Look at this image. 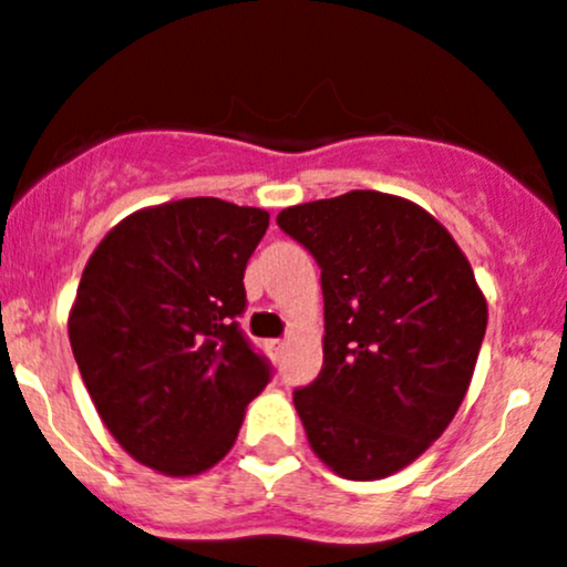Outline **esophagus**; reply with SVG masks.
Returning <instances> with one entry per match:
<instances>
[{
  "label": "esophagus",
  "mask_w": 567,
  "mask_h": 567,
  "mask_svg": "<svg viewBox=\"0 0 567 567\" xmlns=\"http://www.w3.org/2000/svg\"><path fill=\"white\" fill-rule=\"evenodd\" d=\"M268 352H271L274 358H279L285 352V341H268Z\"/></svg>",
  "instance_id": "1"
}]
</instances>
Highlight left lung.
Masks as SVG:
<instances>
[{
  "instance_id": "1",
  "label": "left lung",
  "mask_w": 567,
  "mask_h": 567,
  "mask_svg": "<svg viewBox=\"0 0 567 567\" xmlns=\"http://www.w3.org/2000/svg\"><path fill=\"white\" fill-rule=\"evenodd\" d=\"M324 290V367L293 405L316 456L349 481L409 467L456 416L486 332L473 266L431 212L352 189L288 206Z\"/></svg>"
}]
</instances>
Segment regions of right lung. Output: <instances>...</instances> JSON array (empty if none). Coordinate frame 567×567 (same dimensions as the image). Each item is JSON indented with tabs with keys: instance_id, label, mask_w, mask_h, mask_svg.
<instances>
[{
	"instance_id": "1",
	"label": "right lung",
	"mask_w": 567,
	"mask_h": 567,
	"mask_svg": "<svg viewBox=\"0 0 567 567\" xmlns=\"http://www.w3.org/2000/svg\"><path fill=\"white\" fill-rule=\"evenodd\" d=\"M268 212L220 198L145 206L100 240L69 310L89 396L131 458L171 478L215 467L271 380L237 327Z\"/></svg>"
}]
</instances>
